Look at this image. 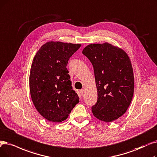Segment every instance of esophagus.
<instances>
[{
    "instance_id": "obj_1",
    "label": "esophagus",
    "mask_w": 157,
    "mask_h": 157,
    "mask_svg": "<svg viewBox=\"0 0 157 157\" xmlns=\"http://www.w3.org/2000/svg\"><path fill=\"white\" fill-rule=\"evenodd\" d=\"M79 94H80L81 95H83V94H84V90H79Z\"/></svg>"
}]
</instances>
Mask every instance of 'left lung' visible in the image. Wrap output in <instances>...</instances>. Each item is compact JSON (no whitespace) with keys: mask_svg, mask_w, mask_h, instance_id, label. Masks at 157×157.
<instances>
[{"mask_svg":"<svg viewBox=\"0 0 157 157\" xmlns=\"http://www.w3.org/2000/svg\"><path fill=\"white\" fill-rule=\"evenodd\" d=\"M82 53L92 63L98 101L92 107L94 117L110 122L121 117L130 105L134 76L130 59L121 48L111 44H91Z\"/></svg>","mask_w":157,"mask_h":157,"instance_id":"1","label":"left lung"}]
</instances>
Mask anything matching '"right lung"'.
<instances>
[{"label": "right lung", "instance_id": "1", "mask_svg": "<svg viewBox=\"0 0 157 157\" xmlns=\"http://www.w3.org/2000/svg\"><path fill=\"white\" fill-rule=\"evenodd\" d=\"M81 45L51 41L40 47L33 59L29 75L31 99L39 113L49 121H65L79 103L67 65Z\"/></svg>", "mask_w": 157, "mask_h": 157}]
</instances>
